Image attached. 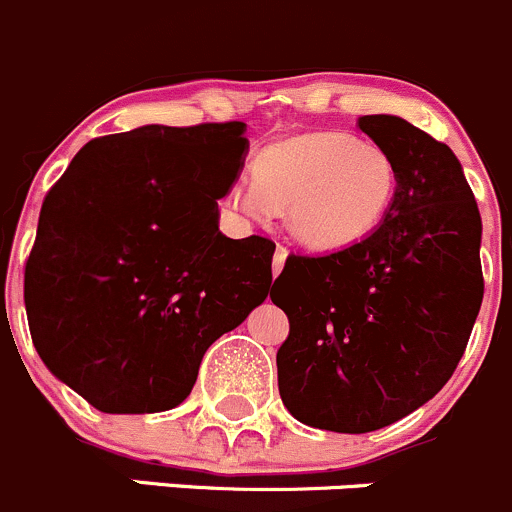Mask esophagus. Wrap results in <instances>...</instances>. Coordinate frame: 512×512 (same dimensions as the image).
Returning <instances> with one entry per match:
<instances>
[{"instance_id": "1", "label": "esophagus", "mask_w": 512, "mask_h": 512, "mask_svg": "<svg viewBox=\"0 0 512 512\" xmlns=\"http://www.w3.org/2000/svg\"><path fill=\"white\" fill-rule=\"evenodd\" d=\"M286 258H288V249H286V246L278 244L276 251H273V263H271L273 273H276V276L283 271V266H286Z\"/></svg>"}]
</instances>
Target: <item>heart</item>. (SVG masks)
<instances>
[{
  "mask_svg": "<svg viewBox=\"0 0 512 512\" xmlns=\"http://www.w3.org/2000/svg\"><path fill=\"white\" fill-rule=\"evenodd\" d=\"M399 187L397 162L377 142L347 133H305L258 152L254 175H239L226 202L254 221L286 209L300 244L320 251L367 239Z\"/></svg>",
  "mask_w": 512,
  "mask_h": 512,
  "instance_id": "b5f03b06",
  "label": "heart"
}]
</instances>
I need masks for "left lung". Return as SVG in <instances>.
I'll return each mask as SVG.
<instances>
[{"label":"left lung","mask_w":512,"mask_h":512,"mask_svg":"<svg viewBox=\"0 0 512 512\" xmlns=\"http://www.w3.org/2000/svg\"><path fill=\"white\" fill-rule=\"evenodd\" d=\"M397 162L382 226L325 256H288L271 300L291 333L278 392L303 424L365 434L451 379L483 300L481 214L449 145L397 115H362Z\"/></svg>","instance_id":"obj_1"}]
</instances>
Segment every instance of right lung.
Here are the masks:
<instances>
[{
  "label": "right lung",
  "mask_w": 512,
  "mask_h": 512,
  "mask_svg": "<svg viewBox=\"0 0 512 512\" xmlns=\"http://www.w3.org/2000/svg\"><path fill=\"white\" fill-rule=\"evenodd\" d=\"M244 128L145 125L96 138L46 194L24 271L31 342L100 412L182 404L209 345L266 300L276 244L226 239L217 226Z\"/></svg>",
  "instance_id": "1"
}]
</instances>
